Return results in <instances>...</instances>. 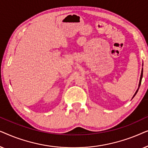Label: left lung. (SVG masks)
<instances>
[{
  "label": "left lung",
  "instance_id": "left-lung-1",
  "mask_svg": "<svg viewBox=\"0 0 148 148\" xmlns=\"http://www.w3.org/2000/svg\"><path fill=\"white\" fill-rule=\"evenodd\" d=\"M142 76H143V71H141V77H140V81H139V88H138V89H137V90L136 91V92H135V94H134V96H133V98H134V96H135V95H136V94H137V92H138V90H139V87H140V85H141V79H142Z\"/></svg>",
  "mask_w": 148,
  "mask_h": 148
}]
</instances>
